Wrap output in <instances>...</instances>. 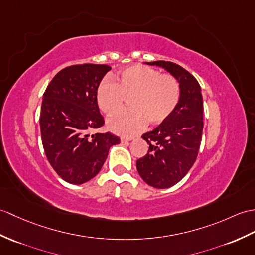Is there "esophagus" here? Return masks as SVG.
Wrapping results in <instances>:
<instances>
[{
	"mask_svg": "<svg viewBox=\"0 0 255 255\" xmlns=\"http://www.w3.org/2000/svg\"><path fill=\"white\" fill-rule=\"evenodd\" d=\"M132 138H128V137H122L121 138V142L122 143H128L129 141H131Z\"/></svg>",
	"mask_w": 255,
	"mask_h": 255,
	"instance_id": "esophagus-1",
	"label": "esophagus"
}]
</instances>
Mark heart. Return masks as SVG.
I'll use <instances>...</instances> for the list:
<instances>
[{
    "label": "heart",
    "mask_w": 255,
    "mask_h": 255,
    "mask_svg": "<svg viewBox=\"0 0 255 255\" xmlns=\"http://www.w3.org/2000/svg\"><path fill=\"white\" fill-rule=\"evenodd\" d=\"M130 99L132 110L121 112L108 121L109 128L116 133L131 135L145 126L166 121L180 100V86L174 76L161 74L144 65L123 69L117 81L103 80L97 89V103L101 112L113 115L120 111L125 100Z\"/></svg>",
    "instance_id": "heart-1"
}]
</instances>
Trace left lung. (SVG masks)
Segmentation results:
<instances>
[{
    "mask_svg": "<svg viewBox=\"0 0 255 255\" xmlns=\"http://www.w3.org/2000/svg\"><path fill=\"white\" fill-rule=\"evenodd\" d=\"M180 86V100L166 121L142 135L149 151L137 161V169L147 185L158 189L179 182L197 159L203 131V99L198 80L178 64L156 61Z\"/></svg>",
    "mask_w": 255,
    "mask_h": 255,
    "instance_id": "8db88e82",
    "label": "left lung"
}]
</instances>
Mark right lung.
Segmentation results:
<instances>
[{
  "label": "right lung",
  "instance_id": "right-lung-1",
  "mask_svg": "<svg viewBox=\"0 0 255 255\" xmlns=\"http://www.w3.org/2000/svg\"><path fill=\"white\" fill-rule=\"evenodd\" d=\"M111 70L104 64L73 65L58 72L43 94L40 130L47 161L62 179L81 185L102 168L120 138L91 131L104 125L97 89Z\"/></svg>",
  "mask_w": 255,
  "mask_h": 255
}]
</instances>
